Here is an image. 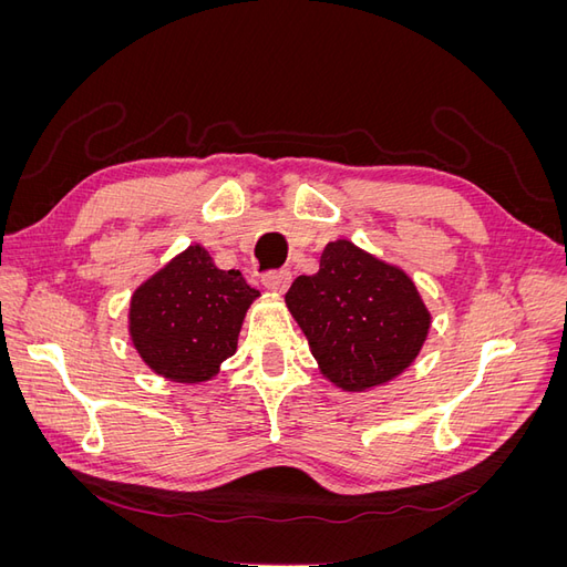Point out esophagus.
<instances>
[{
	"label": "esophagus",
	"mask_w": 567,
	"mask_h": 567,
	"mask_svg": "<svg viewBox=\"0 0 567 567\" xmlns=\"http://www.w3.org/2000/svg\"><path fill=\"white\" fill-rule=\"evenodd\" d=\"M290 271L288 269H279V271H269L262 277V284L267 290H271V293H286L288 286H290Z\"/></svg>",
	"instance_id": "1"
}]
</instances>
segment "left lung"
<instances>
[{
  "label": "left lung",
  "instance_id": "8db88e82",
  "mask_svg": "<svg viewBox=\"0 0 567 567\" xmlns=\"http://www.w3.org/2000/svg\"><path fill=\"white\" fill-rule=\"evenodd\" d=\"M286 307L310 342L319 373L346 392H367L402 375L433 323L414 279L348 238L323 248L319 271L293 281Z\"/></svg>",
  "mask_w": 567,
  "mask_h": 567
}]
</instances>
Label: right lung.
Returning a JSON list of instances; mask_svg holds the SVG:
<instances>
[{"mask_svg":"<svg viewBox=\"0 0 567 567\" xmlns=\"http://www.w3.org/2000/svg\"><path fill=\"white\" fill-rule=\"evenodd\" d=\"M255 298L260 290L241 271L219 269L208 250L192 244L134 288L130 340L153 373L182 385L205 383L236 352Z\"/></svg>","mask_w":567,"mask_h":567,"instance_id":"obj_1","label":"right lung"}]
</instances>
